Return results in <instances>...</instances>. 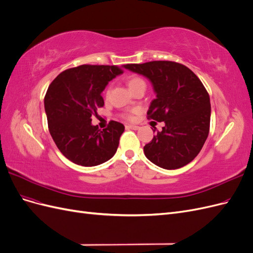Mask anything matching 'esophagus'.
Instances as JSON below:
<instances>
[{"mask_svg":"<svg viewBox=\"0 0 253 253\" xmlns=\"http://www.w3.org/2000/svg\"><path fill=\"white\" fill-rule=\"evenodd\" d=\"M126 128H131V129H138L139 126H134V125H127L126 126Z\"/></svg>","mask_w":253,"mask_h":253,"instance_id":"esophagus-1","label":"esophagus"}]
</instances>
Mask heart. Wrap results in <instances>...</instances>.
I'll list each match as a JSON object with an SVG mask.
<instances>
[{
  "mask_svg": "<svg viewBox=\"0 0 253 253\" xmlns=\"http://www.w3.org/2000/svg\"><path fill=\"white\" fill-rule=\"evenodd\" d=\"M141 84H145V82H144L141 78L137 77V76H132V77H129V78L127 79V86H128V88L131 89L132 91H133L137 86L141 85ZM104 95H105V98L109 97V95H110V88H106ZM135 113H136V111H131V112H128V113H126V114H124V117L126 118V119L131 120V119L134 118V114H135Z\"/></svg>",
  "mask_w": 253,
  "mask_h": 253,
  "instance_id": "heart-1",
  "label": "heart"
}]
</instances>
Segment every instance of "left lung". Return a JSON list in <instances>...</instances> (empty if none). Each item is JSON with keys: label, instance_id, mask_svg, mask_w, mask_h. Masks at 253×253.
I'll return each mask as SVG.
<instances>
[{"label": "left lung", "instance_id": "1", "mask_svg": "<svg viewBox=\"0 0 253 253\" xmlns=\"http://www.w3.org/2000/svg\"><path fill=\"white\" fill-rule=\"evenodd\" d=\"M124 66L152 82L156 99L151 102L148 119L165 122L163 131L143 147L144 155L167 170L179 169L192 162L210 129V98L200 78L173 61Z\"/></svg>", "mask_w": 253, "mask_h": 253}]
</instances>
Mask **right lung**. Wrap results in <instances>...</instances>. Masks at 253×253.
Listing matches in <instances>:
<instances>
[{
	"mask_svg": "<svg viewBox=\"0 0 253 253\" xmlns=\"http://www.w3.org/2000/svg\"><path fill=\"white\" fill-rule=\"evenodd\" d=\"M124 71L117 65L84 64L59 74L44 97L49 133L60 152L72 163L94 167L111 159L117 151L125 126L111 120L100 129L91 116L104 105L106 84Z\"/></svg>",
	"mask_w": 253,
	"mask_h": 253,
	"instance_id": "add662e5",
	"label": "right lung"
}]
</instances>
